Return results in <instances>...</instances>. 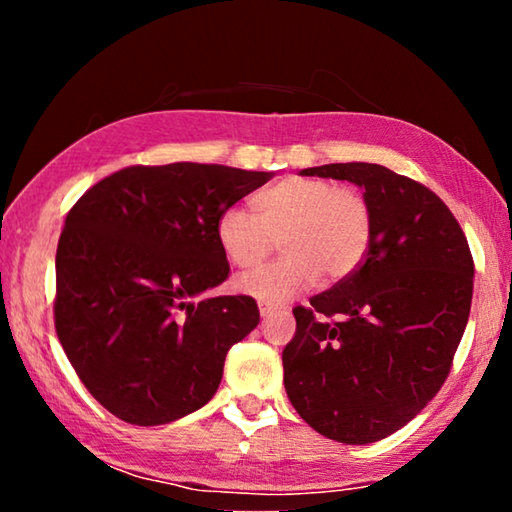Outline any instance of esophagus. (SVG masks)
I'll return each mask as SVG.
<instances>
[{"label":"esophagus","mask_w":512,"mask_h":512,"mask_svg":"<svg viewBox=\"0 0 512 512\" xmlns=\"http://www.w3.org/2000/svg\"><path fill=\"white\" fill-rule=\"evenodd\" d=\"M259 314H262V318H271L273 314H287V311L275 309V307H268V305H259Z\"/></svg>","instance_id":"1"}]
</instances>
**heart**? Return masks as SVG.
Returning a JSON list of instances; mask_svg holds the SVG:
<instances>
[{"label":"heart","instance_id":"b5f03b06","mask_svg":"<svg viewBox=\"0 0 512 512\" xmlns=\"http://www.w3.org/2000/svg\"><path fill=\"white\" fill-rule=\"evenodd\" d=\"M255 210L225 207L214 232L225 259L237 268L264 262L280 239L287 255L237 280L239 291L268 305L289 302L318 277L323 284L348 280L368 255L372 210L354 187L291 176L259 192Z\"/></svg>","mask_w":512,"mask_h":512}]
</instances>
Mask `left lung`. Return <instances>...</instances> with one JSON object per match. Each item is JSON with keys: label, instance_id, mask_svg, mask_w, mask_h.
I'll return each instance as SVG.
<instances>
[{"label": "left lung", "instance_id": "obj_1", "mask_svg": "<svg viewBox=\"0 0 512 512\" xmlns=\"http://www.w3.org/2000/svg\"><path fill=\"white\" fill-rule=\"evenodd\" d=\"M300 176L361 187L372 241L348 280L293 309L284 388L320 436L377 443L411 422L452 370L472 305L470 246L429 187L381 164H323Z\"/></svg>", "mask_w": 512, "mask_h": 512}]
</instances>
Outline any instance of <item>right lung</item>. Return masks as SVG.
Here are the masks:
<instances>
[{"mask_svg": "<svg viewBox=\"0 0 512 512\" xmlns=\"http://www.w3.org/2000/svg\"><path fill=\"white\" fill-rule=\"evenodd\" d=\"M271 178L223 164H137L69 210L56 334L83 386L119 420L155 427L214 397L225 354L259 323L250 296H205L230 273L216 219Z\"/></svg>", "mask_w": 512, "mask_h": 512, "instance_id": "1", "label": "right lung"}]
</instances>
